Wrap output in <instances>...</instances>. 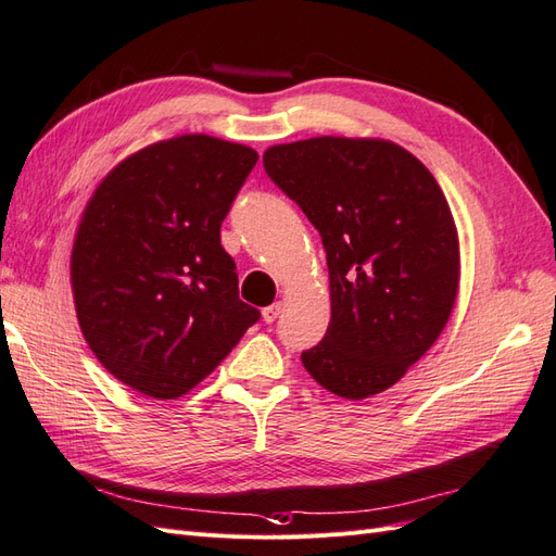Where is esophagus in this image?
Segmentation results:
<instances>
[{
	"instance_id": "1",
	"label": "esophagus",
	"mask_w": 556,
	"mask_h": 556,
	"mask_svg": "<svg viewBox=\"0 0 556 556\" xmlns=\"http://www.w3.org/2000/svg\"><path fill=\"white\" fill-rule=\"evenodd\" d=\"M281 309H283V303L281 301H277V303H273L269 307H265L263 309V319L267 321V325H273V321L281 315Z\"/></svg>"
}]
</instances>
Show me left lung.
<instances>
[{
    "label": "left lung",
    "mask_w": 556,
    "mask_h": 556,
    "mask_svg": "<svg viewBox=\"0 0 556 556\" xmlns=\"http://www.w3.org/2000/svg\"><path fill=\"white\" fill-rule=\"evenodd\" d=\"M263 163L327 251L331 319L303 367L345 400L383 393L438 341L457 301L459 235L443 189L379 137L289 141Z\"/></svg>",
    "instance_id": "1"
}]
</instances>
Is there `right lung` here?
<instances>
[{
  "mask_svg": "<svg viewBox=\"0 0 556 556\" xmlns=\"http://www.w3.org/2000/svg\"><path fill=\"white\" fill-rule=\"evenodd\" d=\"M255 161L247 144L177 135L130 153L89 197L71 253L77 325L132 391L187 395L261 317L219 243Z\"/></svg>",
  "mask_w": 556,
  "mask_h": 556,
  "instance_id": "add662e5",
  "label": "right lung"
}]
</instances>
